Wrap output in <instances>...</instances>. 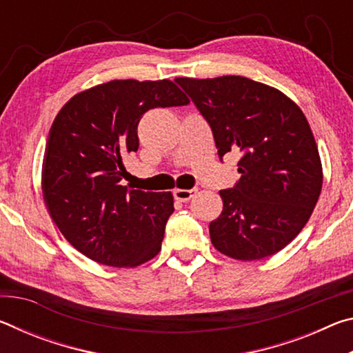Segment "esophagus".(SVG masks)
<instances>
[{
    "label": "esophagus",
    "mask_w": 353,
    "mask_h": 353,
    "mask_svg": "<svg viewBox=\"0 0 353 353\" xmlns=\"http://www.w3.org/2000/svg\"><path fill=\"white\" fill-rule=\"evenodd\" d=\"M196 188H191V190H183V188H176L172 191V194H174V199L176 201H181V202H187L191 198H193L194 193H196Z\"/></svg>",
    "instance_id": "obj_1"
}]
</instances>
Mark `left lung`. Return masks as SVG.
<instances>
[{"label":"left lung","instance_id":"1","mask_svg":"<svg viewBox=\"0 0 353 353\" xmlns=\"http://www.w3.org/2000/svg\"><path fill=\"white\" fill-rule=\"evenodd\" d=\"M176 82L210 124L219 157L243 155L240 181L219 191L223 212L210 223L214 249L241 261L282 250L308 223L324 181L301 107L277 88L243 76Z\"/></svg>","mask_w":353,"mask_h":353}]
</instances>
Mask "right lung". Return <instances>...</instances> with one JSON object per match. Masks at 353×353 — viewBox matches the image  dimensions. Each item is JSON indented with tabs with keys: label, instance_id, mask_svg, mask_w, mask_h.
<instances>
[{
	"label": "right lung",
	"instance_id": "1",
	"mask_svg": "<svg viewBox=\"0 0 353 353\" xmlns=\"http://www.w3.org/2000/svg\"><path fill=\"white\" fill-rule=\"evenodd\" d=\"M190 99L170 79H115L74 94L51 124L41 191L57 229L93 261L135 268L162 249L174 212L171 191L129 190L124 162L139 149L137 128L154 107Z\"/></svg>",
	"mask_w": 353,
	"mask_h": 353
}]
</instances>
